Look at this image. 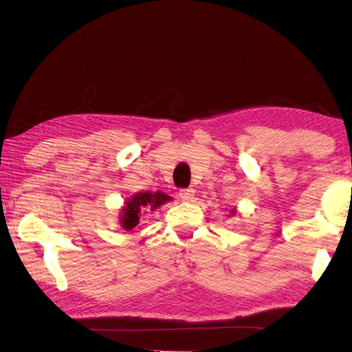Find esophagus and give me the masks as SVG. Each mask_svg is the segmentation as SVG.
<instances>
[{"mask_svg":"<svg viewBox=\"0 0 352 352\" xmlns=\"http://www.w3.org/2000/svg\"><path fill=\"white\" fill-rule=\"evenodd\" d=\"M178 195H180V199L184 200V201H192L194 189H182L180 192H178Z\"/></svg>","mask_w":352,"mask_h":352,"instance_id":"34e87169","label":"esophagus"}]
</instances>
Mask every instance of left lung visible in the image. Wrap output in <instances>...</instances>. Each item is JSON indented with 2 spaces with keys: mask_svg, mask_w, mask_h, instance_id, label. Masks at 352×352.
<instances>
[{
  "mask_svg": "<svg viewBox=\"0 0 352 352\" xmlns=\"http://www.w3.org/2000/svg\"><path fill=\"white\" fill-rule=\"evenodd\" d=\"M234 212H236V211H234V210H233V211H231V214H234Z\"/></svg>",
  "mask_w": 352,
  "mask_h": 352,
  "instance_id": "obj_1",
  "label": "left lung"
}]
</instances>
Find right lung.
Returning a JSON list of instances; mask_svg holds the SVG:
<instances>
[{
    "instance_id": "add662e5",
    "label": "right lung",
    "mask_w": 352,
    "mask_h": 352,
    "mask_svg": "<svg viewBox=\"0 0 352 352\" xmlns=\"http://www.w3.org/2000/svg\"><path fill=\"white\" fill-rule=\"evenodd\" d=\"M169 200V195H166L162 190H157V192H148V190L136 192L126 201V206L121 210V220L119 222H121L124 230H133L140 223L141 214H144L146 211H155Z\"/></svg>"
}]
</instances>
